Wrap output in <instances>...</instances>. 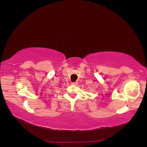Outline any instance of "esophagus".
<instances>
[{
  "label": "esophagus",
  "mask_w": 147,
  "mask_h": 147,
  "mask_svg": "<svg viewBox=\"0 0 147 147\" xmlns=\"http://www.w3.org/2000/svg\"><path fill=\"white\" fill-rule=\"evenodd\" d=\"M72 84H74V85H77V84H78V82H72Z\"/></svg>",
  "instance_id": "1"
}]
</instances>
